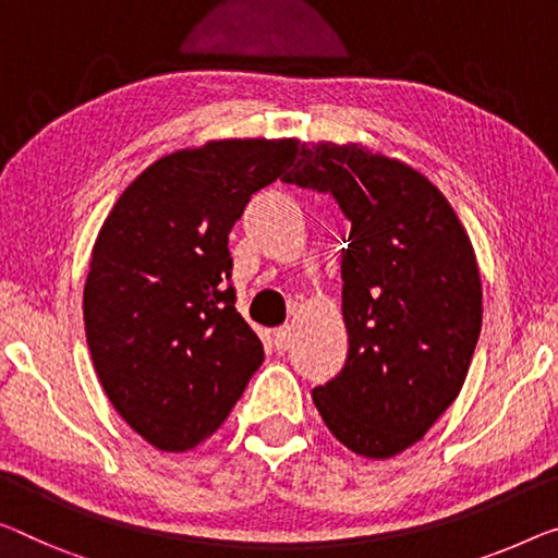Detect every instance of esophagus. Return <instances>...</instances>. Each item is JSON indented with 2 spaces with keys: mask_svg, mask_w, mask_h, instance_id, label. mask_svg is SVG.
I'll return each instance as SVG.
<instances>
[{
  "mask_svg": "<svg viewBox=\"0 0 558 558\" xmlns=\"http://www.w3.org/2000/svg\"><path fill=\"white\" fill-rule=\"evenodd\" d=\"M272 340H276L278 351H288V348L293 345V330H290V326H282L272 332Z\"/></svg>",
  "mask_w": 558,
  "mask_h": 558,
  "instance_id": "obj_1",
  "label": "esophagus"
}]
</instances>
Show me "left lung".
Instances as JSON below:
<instances>
[{"label": "left lung", "instance_id": "1", "mask_svg": "<svg viewBox=\"0 0 558 558\" xmlns=\"http://www.w3.org/2000/svg\"><path fill=\"white\" fill-rule=\"evenodd\" d=\"M282 182L336 199L348 359L313 390L330 434L365 459L426 436L461 393L481 332V278L448 199L409 165L361 145H303Z\"/></svg>", "mask_w": 558, "mask_h": 558}]
</instances>
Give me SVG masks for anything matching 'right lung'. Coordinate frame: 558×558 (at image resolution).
<instances>
[{
	"label": "right lung",
	"mask_w": 558,
	"mask_h": 558,
	"mask_svg": "<svg viewBox=\"0 0 558 558\" xmlns=\"http://www.w3.org/2000/svg\"><path fill=\"white\" fill-rule=\"evenodd\" d=\"M301 153L265 137L178 149L130 182L99 230L87 345L114 411L160 451L210 438L263 363L235 311L228 235Z\"/></svg>",
	"instance_id": "1"
}]
</instances>
